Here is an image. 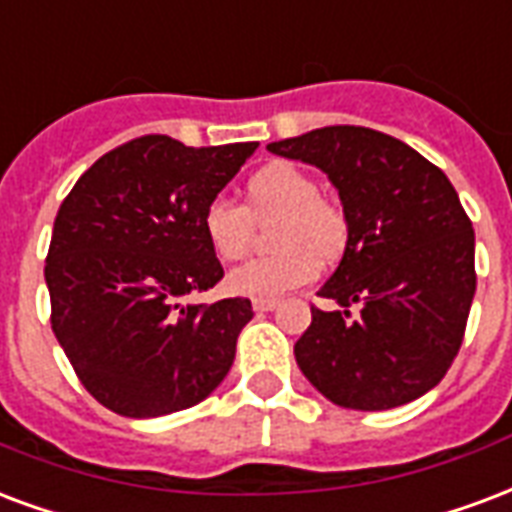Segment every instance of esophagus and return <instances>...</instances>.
Instances as JSON below:
<instances>
[{
	"instance_id": "34e87169",
	"label": "esophagus",
	"mask_w": 512,
	"mask_h": 512,
	"mask_svg": "<svg viewBox=\"0 0 512 512\" xmlns=\"http://www.w3.org/2000/svg\"><path fill=\"white\" fill-rule=\"evenodd\" d=\"M275 307H278V299H270V297L253 299V310H256V313H270V310H275Z\"/></svg>"
}]
</instances>
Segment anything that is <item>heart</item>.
Returning <instances> with one entry per match:
<instances>
[{"label": "heart", "mask_w": 512, "mask_h": 512, "mask_svg": "<svg viewBox=\"0 0 512 512\" xmlns=\"http://www.w3.org/2000/svg\"><path fill=\"white\" fill-rule=\"evenodd\" d=\"M272 242L280 248L234 267L226 286L242 297H283L313 283L321 261L337 259L348 245L343 207L318 194V180L297 164L275 161L248 183V207L218 194L205 205L202 229L218 259L234 261L251 248L256 221H275Z\"/></svg>", "instance_id": "obj_1"}]
</instances>
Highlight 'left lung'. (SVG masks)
I'll list each match as a JSON object with an SVG mask.
<instances>
[{
	"instance_id": "8db88e82",
	"label": "left lung",
	"mask_w": 512,
	"mask_h": 512,
	"mask_svg": "<svg viewBox=\"0 0 512 512\" xmlns=\"http://www.w3.org/2000/svg\"><path fill=\"white\" fill-rule=\"evenodd\" d=\"M267 151L315 164L340 191L348 245L294 345L299 370L329 402L391 410L445 378L475 297V232L440 167L397 137L324 126ZM359 304V316L347 307Z\"/></svg>"
}]
</instances>
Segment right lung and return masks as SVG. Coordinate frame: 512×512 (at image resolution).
I'll use <instances>...</instances> for the list:
<instances>
[{
  "label": "right lung",
  "instance_id": "1",
  "mask_svg": "<svg viewBox=\"0 0 512 512\" xmlns=\"http://www.w3.org/2000/svg\"><path fill=\"white\" fill-rule=\"evenodd\" d=\"M259 142L118 145L61 202L45 259L51 326L91 397L126 418L197 405L234 361L251 299L186 305L224 278L202 213Z\"/></svg>",
  "mask_w": 512,
  "mask_h": 512
}]
</instances>
